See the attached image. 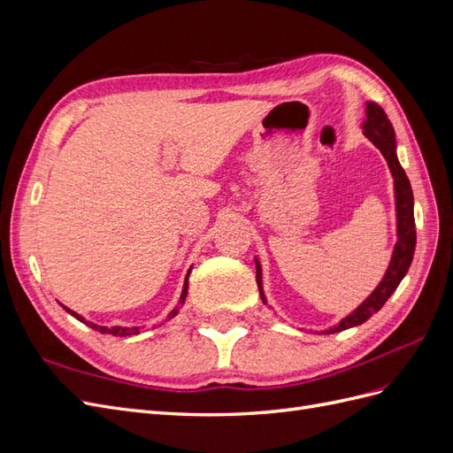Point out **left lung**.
Listing matches in <instances>:
<instances>
[{"label":"left lung","instance_id":"8db88e82","mask_svg":"<svg viewBox=\"0 0 453 453\" xmlns=\"http://www.w3.org/2000/svg\"><path fill=\"white\" fill-rule=\"evenodd\" d=\"M363 130H365L366 138L380 149V153L383 155V158L388 160V166L393 173L395 203H396V236H399V242L395 243L389 268L386 272V276H383V280L380 281V285L372 293H370V296L357 310H353L348 318L342 319L336 326L325 331L326 334L346 331V328L357 326V325L365 323L368 318H372V315L388 303V298L395 293L396 287H399V283L406 276L410 265H412L414 250H416V221H414L412 187H410L408 177L401 166L399 158H396L395 130L391 127L386 111H383L378 104H372V102L366 104V120L363 122ZM255 265H257L258 293H260V298H263V303L266 304V296L263 291V268H260V263L257 258H255Z\"/></svg>","mask_w":453,"mask_h":453}]
</instances>
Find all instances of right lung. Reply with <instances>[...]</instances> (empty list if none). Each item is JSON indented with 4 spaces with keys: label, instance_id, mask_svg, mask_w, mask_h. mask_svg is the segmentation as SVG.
Returning a JSON list of instances; mask_svg holds the SVG:
<instances>
[{
    "label": "right lung",
    "instance_id": "1",
    "mask_svg": "<svg viewBox=\"0 0 453 453\" xmlns=\"http://www.w3.org/2000/svg\"><path fill=\"white\" fill-rule=\"evenodd\" d=\"M190 273V272H188ZM187 289H188V283H187V280H185V285H183V293H181V298H180V304H177L170 313H168V318H166V321L168 319H172V318H175L177 315V311H180V308L183 306V303H185V298H187ZM64 310L67 311V313H72L73 318H77L79 321H83V323H87L90 328H94V331H100L102 334H113V336H130V334H138L140 333V326H98V325H94V323H90V321H85L83 318H81L79 313H75V311H72L70 308H65L64 306Z\"/></svg>",
    "mask_w": 453,
    "mask_h": 453
}]
</instances>
